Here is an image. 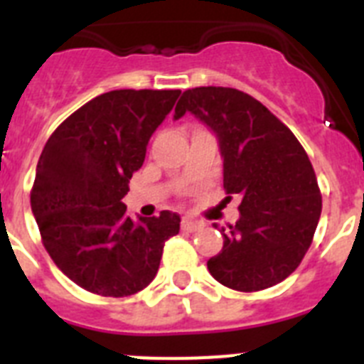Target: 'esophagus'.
Returning <instances> with one entry per match:
<instances>
[{
	"label": "esophagus",
	"mask_w": 364,
	"mask_h": 364,
	"mask_svg": "<svg viewBox=\"0 0 364 364\" xmlns=\"http://www.w3.org/2000/svg\"><path fill=\"white\" fill-rule=\"evenodd\" d=\"M204 228V223H200V220H195L191 219V217H184L182 219V230H186V232H198V230Z\"/></svg>",
	"instance_id": "1"
}]
</instances>
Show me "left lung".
Returning <instances> with one entry per match:
<instances>
[{"mask_svg":"<svg viewBox=\"0 0 364 364\" xmlns=\"http://www.w3.org/2000/svg\"><path fill=\"white\" fill-rule=\"evenodd\" d=\"M186 112L215 132L225 160V191L241 197L239 220L219 230L225 243L208 259V271L241 293L284 282L311 247L322 212L307 152L269 108L235 88L186 90L175 119Z\"/></svg>","mask_w":364,"mask_h":364,"instance_id":"obj_1","label":"left lung"}]
</instances>
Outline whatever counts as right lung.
Instances as JSON below:
<instances>
[{"instance_id":"1","label":"right lung","mask_w":364,"mask_h":364,"mask_svg":"<svg viewBox=\"0 0 364 364\" xmlns=\"http://www.w3.org/2000/svg\"><path fill=\"white\" fill-rule=\"evenodd\" d=\"M180 90H114L75 110L49 136L31 189L42 243L71 282L101 296H130L151 284L180 215H127L121 203L144 166L152 132Z\"/></svg>"}]
</instances>
